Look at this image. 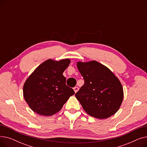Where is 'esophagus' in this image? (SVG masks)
Segmentation results:
<instances>
[{
	"label": "esophagus",
	"mask_w": 147,
	"mask_h": 147,
	"mask_svg": "<svg viewBox=\"0 0 147 147\" xmlns=\"http://www.w3.org/2000/svg\"><path fill=\"white\" fill-rule=\"evenodd\" d=\"M73 89H74V92H75V93H76V92L79 90V88L76 86V87H74V88H73Z\"/></svg>",
	"instance_id": "1"
}]
</instances>
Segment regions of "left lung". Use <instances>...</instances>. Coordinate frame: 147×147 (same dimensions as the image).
Wrapping results in <instances>:
<instances>
[{"instance_id":"left-lung-1","label":"left lung","mask_w":147,"mask_h":147,"mask_svg":"<svg viewBox=\"0 0 147 147\" xmlns=\"http://www.w3.org/2000/svg\"><path fill=\"white\" fill-rule=\"evenodd\" d=\"M77 66L84 83L75 96L83 110L99 119L114 114L123 99V87L119 79L109 68L96 61L78 62Z\"/></svg>"}]
</instances>
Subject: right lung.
Instances as JSON below:
<instances>
[{
	"instance_id": "add662e5",
	"label": "right lung",
	"mask_w": 147,
	"mask_h": 147,
	"mask_svg": "<svg viewBox=\"0 0 147 147\" xmlns=\"http://www.w3.org/2000/svg\"><path fill=\"white\" fill-rule=\"evenodd\" d=\"M70 59H48L32 73L23 86L26 102L34 112L51 116L61 110L74 90L66 85L63 73Z\"/></svg>"
}]
</instances>
